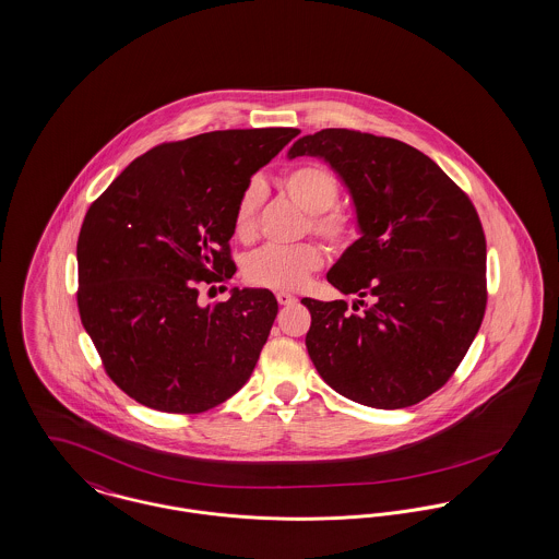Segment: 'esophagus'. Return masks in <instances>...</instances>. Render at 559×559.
<instances>
[{"label":"esophagus","instance_id":"esophagus-1","mask_svg":"<svg viewBox=\"0 0 559 559\" xmlns=\"http://www.w3.org/2000/svg\"><path fill=\"white\" fill-rule=\"evenodd\" d=\"M276 300H278L281 306H292V304L298 301V298L292 296V294H287V292H278V294H276Z\"/></svg>","mask_w":559,"mask_h":559}]
</instances>
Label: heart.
<instances>
[{"label": "heart", "mask_w": 559, "mask_h": 559, "mask_svg": "<svg viewBox=\"0 0 559 559\" xmlns=\"http://www.w3.org/2000/svg\"><path fill=\"white\" fill-rule=\"evenodd\" d=\"M283 191L308 213V229L323 238L332 249H346L359 229L357 215L344 209L338 202L341 182L332 170L317 162H306L289 168L281 176ZM259 204H261V185L258 180L249 182L231 213V231L240 242H253L258 236ZM323 263V249L317 242H298L292 247H263L251 253L245 261L247 283L294 292L300 289L308 276L319 270Z\"/></svg>", "instance_id": "heart-1"}]
</instances>
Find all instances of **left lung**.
Returning a JSON list of instances; mask_svg holds the SVG:
<instances>
[{"mask_svg":"<svg viewBox=\"0 0 559 559\" xmlns=\"http://www.w3.org/2000/svg\"><path fill=\"white\" fill-rule=\"evenodd\" d=\"M301 155L341 174L361 229L328 272L344 296H359L353 310L344 300H301L310 310L308 355L353 402L413 406L453 377L485 317L480 218L428 155L400 140L321 129L292 146V159Z\"/></svg>","mask_w":559,"mask_h":559,"instance_id":"1","label":"left lung"}]
</instances>
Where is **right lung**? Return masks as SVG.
<instances>
[{"instance_id": "right-lung-1", "label": "right lung", "mask_w": 559, "mask_h": 559, "mask_svg": "<svg viewBox=\"0 0 559 559\" xmlns=\"http://www.w3.org/2000/svg\"><path fill=\"white\" fill-rule=\"evenodd\" d=\"M300 129H223L133 159L88 206L79 245V312L106 374L135 402L204 413L249 381L278 312L267 289H231V213L251 176ZM225 289V287H223Z\"/></svg>"}]
</instances>
